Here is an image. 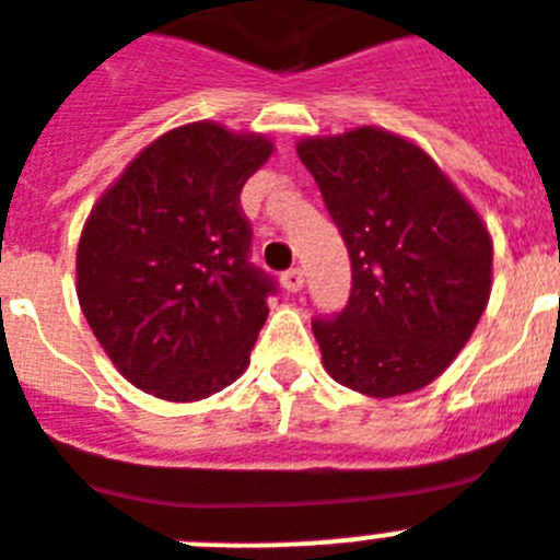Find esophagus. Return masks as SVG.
<instances>
[{"label": "esophagus", "mask_w": 560, "mask_h": 560, "mask_svg": "<svg viewBox=\"0 0 560 560\" xmlns=\"http://www.w3.org/2000/svg\"><path fill=\"white\" fill-rule=\"evenodd\" d=\"M280 280H283L285 291L298 294V291H303V285H305V271L300 269V266H294V269L283 271V277H280Z\"/></svg>", "instance_id": "esophagus-1"}]
</instances>
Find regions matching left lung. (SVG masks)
I'll return each instance as SVG.
<instances>
[{
    "instance_id": "8db88e82",
    "label": "left lung",
    "mask_w": 560,
    "mask_h": 560,
    "mask_svg": "<svg viewBox=\"0 0 560 560\" xmlns=\"http://www.w3.org/2000/svg\"><path fill=\"white\" fill-rule=\"evenodd\" d=\"M298 155L351 257L348 305L312 323L323 365L376 399L424 388L490 300L485 221L422 147L380 127L303 138Z\"/></svg>"
}]
</instances>
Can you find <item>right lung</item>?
Instances as JSON below:
<instances>
[{"label": "right lung", "instance_id": "1", "mask_svg": "<svg viewBox=\"0 0 560 560\" xmlns=\"http://www.w3.org/2000/svg\"><path fill=\"white\" fill-rule=\"evenodd\" d=\"M275 143L212 121L138 152L81 229L75 294L136 388L198 402L246 371L277 285L248 262L241 189Z\"/></svg>", "mask_w": 560, "mask_h": 560}]
</instances>
